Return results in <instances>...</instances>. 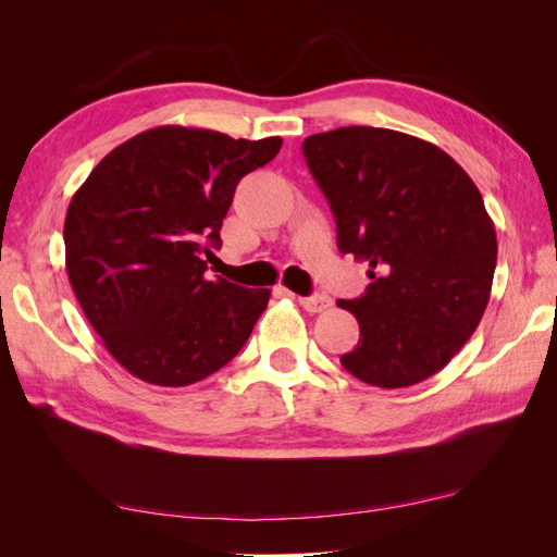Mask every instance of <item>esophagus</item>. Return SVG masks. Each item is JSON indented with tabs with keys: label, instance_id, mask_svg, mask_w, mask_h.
Wrapping results in <instances>:
<instances>
[{
	"label": "esophagus",
	"instance_id": "obj_1",
	"mask_svg": "<svg viewBox=\"0 0 557 557\" xmlns=\"http://www.w3.org/2000/svg\"><path fill=\"white\" fill-rule=\"evenodd\" d=\"M299 305L305 307L309 313H320L332 307V297L327 295H311V297H299Z\"/></svg>",
	"mask_w": 557,
	"mask_h": 557
}]
</instances>
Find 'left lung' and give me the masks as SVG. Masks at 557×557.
I'll return each mask as SVG.
<instances>
[{"mask_svg": "<svg viewBox=\"0 0 557 557\" xmlns=\"http://www.w3.org/2000/svg\"><path fill=\"white\" fill-rule=\"evenodd\" d=\"M336 221V246L369 262L358 346L342 364L407 387L453 360L491 299L497 237L479 188L440 146L383 127H339L301 144Z\"/></svg>", "mask_w": 557, "mask_h": 557, "instance_id": "1", "label": "left lung"}]
</instances>
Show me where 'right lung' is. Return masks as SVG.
I'll return each instance as SVG.
<instances>
[{"instance_id":"1","label":"right lung","mask_w":557,"mask_h":557,"mask_svg":"<svg viewBox=\"0 0 557 557\" xmlns=\"http://www.w3.org/2000/svg\"><path fill=\"white\" fill-rule=\"evenodd\" d=\"M283 139L162 125L115 146L70 201L64 264L78 305L132 376L181 387L211 376L248 342L267 288L207 278L211 248L248 172Z\"/></svg>"}]
</instances>
